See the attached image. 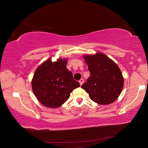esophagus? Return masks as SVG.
Here are the masks:
<instances>
[{"label":"esophagus","mask_w":148,"mask_h":148,"mask_svg":"<svg viewBox=\"0 0 148 148\" xmlns=\"http://www.w3.org/2000/svg\"><path fill=\"white\" fill-rule=\"evenodd\" d=\"M79 84H80V86H82V85L83 84V83H84V79H79Z\"/></svg>","instance_id":"34e87169"}]
</instances>
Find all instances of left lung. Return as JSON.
Returning a JSON list of instances; mask_svg holds the SVG:
<instances>
[{"label":"left lung","mask_w":148,"mask_h":148,"mask_svg":"<svg viewBox=\"0 0 148 148\" xmlns=\"http://www.w3.org/2000/svg\"><path fill=\"white\" fill-rule=\"evenodd\" d=\"M83 57L88 65L90 76L82 88L97 104L106 105L114 102L121 92L124 84L119 66L102 53Z\"/></svg>","instance_id":"obj_1"}]
</instances>
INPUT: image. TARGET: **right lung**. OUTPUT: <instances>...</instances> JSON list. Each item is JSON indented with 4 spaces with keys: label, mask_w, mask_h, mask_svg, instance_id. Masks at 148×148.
<instances>
[{
    "label": "right lung",
    "mask_w": 148,
    "mask_h": 148,
    "mask_svg": "<svg viewBox=\"0 0 148 148\" xmlns=\"http://www.w3.org/2000/svg\"><path fill=\"white\" fill-rule=\"evenodd\" d=\"M67 59H47L36 69L32 79V89L44 106L56 108L69 99L74 89L80 86L66 69Z\"/></svg>",
    "instance_id": "1"
}]
</instances>
